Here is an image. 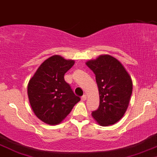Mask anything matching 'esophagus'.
Segmentation results:
<instances>
[{
	"label": "esophagus",
	"instance_id": "34e87169",
	"mask_svg": "<svg viewBox=\"0 0 157 157\" xmlns=\"http://www.w3.org/2000/svg\"><path fill=\"white\" fill-rule=\"evenodd\" d=\"M86 99H87V95H86V94H84V95L81 97V100L82 101H85Z\"/></svg>",
	"mask_w": 157,
	"mask_h": 157
}]
</instances>
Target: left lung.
<instances>
[{
  "label": "left lung",
  "instance_id": "1",
  "mask_svg": "<svg viewBox=\"0 0 157 157\" xmlns=\"http://www.w3.org/2000/svg\"><path fill=\"white\" fill-rule=\"evenodd\" d=\"M86 65L95 74L99 93V106L91 116L101 126L116 124L129 105L133 88L131 76L122 63L109 55H101Z\"/></svg>",
  "mask_w": 157,
  "mask_h": 157
}]
</instances>
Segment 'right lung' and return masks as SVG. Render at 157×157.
Segmentation results:
<instances>
[{"mask_svg":"<svg viewBox=\"0 0 157 157\" xmlns=\"http://www.w3.org/2000/svg\"><path fill=\"white\" fill-rule=\"evenodd\" d=\"M75 62L52 56L41 63L29 80L27 94L31 108L38 119L50 125L59 124L80 101L64 75Z\"/></svg>","mask_w":157,"mask_h":157,"instance_id":"1","label":"right lung"}]
</instances>
